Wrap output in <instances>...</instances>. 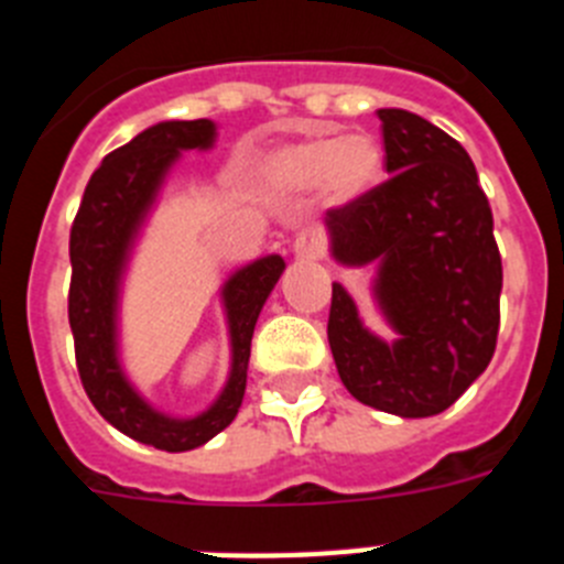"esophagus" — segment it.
I'll list each match as a JSON object with an SVG mask.
<instances>
[{
	"mask_svg": "<svg viewBox=\"0 0 564 564\" xmlns=\"http://www.w3.org/2000/svg\"><path fill=\"white\" fill-rule=\"evenodd\" d=\"M327 248V239L322 231H302L296 237V242H293V251H296V257L302 259H318L322 253H325Z\"/></svg>",
	"mask_w": 564,
	"mask_h": 564,
	"instance_id": "1",
	"label": "esophagus"
}]
</instances>
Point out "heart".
<instances>
[{"label": "heart", "mask_w": 564, "mask_h": 564, "mask_svg": "<svg viewBox=\"0 0 564 564\" xmlns=\"http://www.w3.org/2000/svg\"><path fill=\"white\" fill-rule=\"evenodd\" d=\"M378 169L381 154L367 134L318 129L273 149L265 161V181L282 192H307L316 186L327 203L341 206L376 183Z\"/></svg>", "instance_id": "b5f03b06"}]
</instances>
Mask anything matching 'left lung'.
<instances>
[{"mask_svg":"<svg viewBox=\"0 0 564 564\" xmlns=\"http://www.w3.org/2000/svg\"><path fill=\"white\" fill-rule=\"evenodd\" d=\"M390 181L327 212L341 265H370L398 333L383 341L333 285L327 338L352 398L401 417L449 410L488 367L500 330L502 259L495 217L466 149L406 109H378Z\"/></svg>","mask_w":564,"mask_h":564,"instance_id":"8db88e82","label":"left lung"}]
</instances>
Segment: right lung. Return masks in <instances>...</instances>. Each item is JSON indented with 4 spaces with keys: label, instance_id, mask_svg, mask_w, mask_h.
Returning a JSON list of instances; mask_svg holds the SVG:
<instances>
[{
    "label": "right lung",
    "instance_id": "obj_1",
    "mask_svg": "<svg viewBox=\"0 0 564 564\" xmlns=\"http://www.w3.org/2000/svg\"><path fill=\"white\" fill-rule=\"evenodd\" d=\"M214 134L217 127L208 118L163 121L143 129L127 147L109 152L93 172L69 228L73 279L67 311L84 390L115 430L163 452L197 449L237 417L246 395L253 327L285 271V259L271 253L239 268L223 285L231 372L220 398L206 412L197 417H169L134 392L118 361V291L129 251L174 161L183 149H212Z\"/></svg>",
    "mask_w": 564,
    "mask_h": 564
}]
</instances>
